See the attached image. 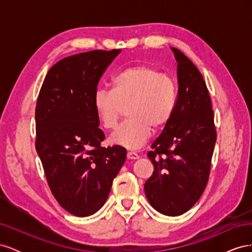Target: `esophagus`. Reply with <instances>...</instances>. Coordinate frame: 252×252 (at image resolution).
I'll return each instance as SVG.
<instances>
[{
    "label": "esophagus",
    "instance_id": "esophagus-1",
    "mask_svg": "<svg viewBox=\"0 0 252 252\" xmlns=\"http://www.w3.org/2000/svg\"><path fill=\"white\" fill-rule=\"evenodd\" d=\"M140 157L135 154L133 151H129L127 152V158L128 159H138Z\"/></svg>",
    "mask_w": 252,
    "mask_h": 252
}]
</instances>
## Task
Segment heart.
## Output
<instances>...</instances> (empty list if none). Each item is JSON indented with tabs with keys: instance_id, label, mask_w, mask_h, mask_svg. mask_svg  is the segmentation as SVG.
<instances>
[{
	"instance_id": "1",
	"label": "heart",
	"mask_w": 252,
	"mask_h": 252,
	"mask_svg": "<svg viewBox=\"0 0 252 252\" xmlns=\"http://www.w3.org/2000/svg\"><path fill=\"white\" fill-rule=\"evenodd\" d=\"M178 101V85L166 73L149 65H135L119 71L111 90L100 88L94 95V107L105 129H113L127 107L128 121L109 136V143L126 149H138L148 141L151 130L170 121Z\"/></svg>"
}]
</instances>
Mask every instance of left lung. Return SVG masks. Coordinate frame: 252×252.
Masks as SVG:
<instances>
[{"mask_svg": "<svg viewBox=\"0 0 252 252\" xmlns=\"http://www.w3.org/2000/svg\"><path fill=\"white\" fill-rule=\"evenodd\" d=\"M178 63V101L170 121L147 157L155 171L145 194L157 211L178 217L199 201L207 185L217 141L213 110L201 72L184 53L171 47Z\"/></svg>", "mask_w": 252, "mask_h": 252, "instance_id": "obj_1", "label": "left lung"}]
</instances>
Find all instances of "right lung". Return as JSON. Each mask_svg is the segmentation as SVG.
Returning <instances> with one entry per match:
<instances>
[{"instance_id":"1","label":"right lung","mask_w":252,"mask_h":252,"mask_svg":"<svg viewBox=\"0 0 252 252\" xmlns=\"http://www.w3.org/2000/svg\"><path fill=\"white\" fill-rule=\"evenodd\" d=\"M120 49L67 57L48 70L35 107V148L51 192L77 217L94 215L107 200L126 149L101 146L94 95Z\"/></svg>"}]
</instances>
